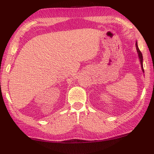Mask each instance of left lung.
I'll use <instances>...</instances> for the list:
<instances>
[{"instance_id": "1", "label": "left lung", "mask_w": 154, "mask_h": 154, "mask_svg": "<svg viewBox=\"0 0 154 154\" xmlns=\"http://www.w3.org/2000/svg\"><path fill=\"white\" fill-rule=\"evenodd\" d=\"M136 48H137V53H138V55H139V58L140 60V65H141V69H142V71L143 72H144V69H143V55H142V53L140 52V51L139 50V47L137 45V41L136 42Z\"/></svg>"}]
</instances>
